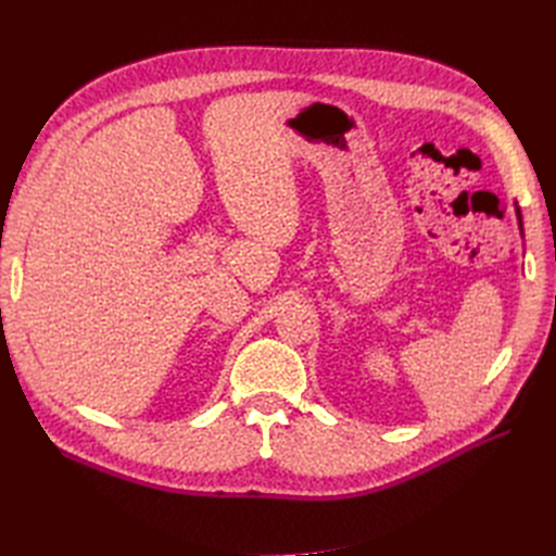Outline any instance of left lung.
<instances>
[{
	"instance_id": "1",
	"label": "left lung",
	"mask_w": 556,
	"mask_h": 556,
	"mask_svg": "<svg viewBox=\"0 0 556 556\" xmlns=\"http://www.w3.org/2000/svg\"><path fill=\"white\" fill-rule=\"evenodd\" d=\"M515 211H517V220H519V227H521V215H519V208L515 206Z\"/></svg>"
}]
</instances>
